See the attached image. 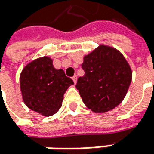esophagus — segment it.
<instances>
[{
    "instance_id": "esophagus-1",
    "label": "esophagus",
    "mask_w": 154,
    "mask_h": 154,
    "mask_svg": "<svg viewBox=\"0 0 154 154\" xmlns=\"http://www.w3.org/2000/svg\"><path fill=\"white\" fill-rule=\"evenodd\" d=\"M72 80H73V82H74V83H76V82H77V76H74V77H72Z\"/></svg>"
}]
</instances>
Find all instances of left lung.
Masks as SVG:
<instances>
[{"instance_id": "obj_1", "label": "left lung", "mask_w": 154, "mask_h": 154, "mask_svg": "<svg viewBox=\"0 0 154 154\" xmlns=\"http://www.w3.org/2000/svg\"><path fill=\"white\" fill-rule=\"evenodd\" d=\"M82 68L85 74L77 79L76 88L88 108L104 113L123 101L132 80V71L118 49L100 45L83 57Z\"/></svg>"}]
</instances>
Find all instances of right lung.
Segmentation results:
<instances>
[{"label": "right lung", "mask_w": 154, "mask_h": 154, "mask_svg": "<svg viewBox=\"0 0 154 154\" xmlns=\"http://www.w3.org/2000/svg\"><path fill=\"white\" fill-rule=\"evenodd\" d=\"M24 104L44 117L55 114L62 106L64 94L74 82L65 72L54 67L53 60L43 56L28 63L19 77Z\"/></svg>", "instance_id": "obj_1"}]
</instances>
